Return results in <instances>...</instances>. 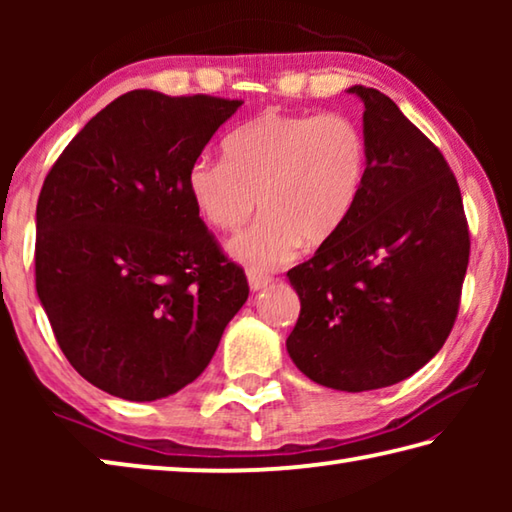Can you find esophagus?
<instances>
[{"label": "esophagus", "mask_w": 512, "mask_h": 512, "mask_svg": "<svg viewBox=\"0 0 512 512\" xmlns=\"http://www.w3.org/2000/svg\"><path fill=\"white\" fill-rule=\"evenodd\" d=\"M248 284H250V289H253V291H262L264 287H268V284H271V275H266L262 271H255V268H250V271H248Z\"/></svg>", "instance_id": "1"}]
</instances>
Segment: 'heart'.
<instances>
[{"label":"heart","mask_w":512,"mask_h":512,"mask_svg":"<svg viewBox=\"0 0 512 512\" xmlns=\"http://www.w3.org/2000/svg\"><path fill=\"white\" fill-rule=\"evenodd\" d=\"M223 155L189 164L187 194L216 230H237L259 205L257 221L225 246L253 268L289 262L302 241L332 239L357 207L368 173L366 137L341 112L266 110L225 137Z\"/></svg>","instance_id":"1"}]
</instances>
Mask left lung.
<instances>
[{
  "mask_svg": "<svg viewBox=\"0 0 512 512\" xmlns=\"http://www.w3.org/2000/svg\"><path fill=\"white\" fill-rule=\"evenodd\" d=\"M348 92L366 108V183L343 228L287 273L300 298L287 352L316 384L361 393L411 377L443 348L470 232L443 153L386 94Z\"/></svg>",
  "mask_w": 512,
  "mask_h": 512,
  "instance_id": "left-lung-1",
  "label": "left lung"
}]
</instances>
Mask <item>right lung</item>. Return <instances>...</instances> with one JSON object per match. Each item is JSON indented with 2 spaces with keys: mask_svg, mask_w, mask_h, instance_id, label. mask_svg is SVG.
Returning <instances> with one entry per match:
<instances>
[{
  "mask_svg": "<svg viewBox=\"0 0 512 512\" xmlns=\"http://www.w3.org/2000/svg\"><path fill=\"white\" fill-rule=\"evenodd\" d=\"M241 101L121 94L60 153L36 210V289L60 350L121 400L178 393L212 361L248 282L187 194Z\"/></svg>",
  "mask_w": 512,
  "mask_h": 512,
  "instance_id": "obj_1",
  "label": "right lung"
}]
</instances>
